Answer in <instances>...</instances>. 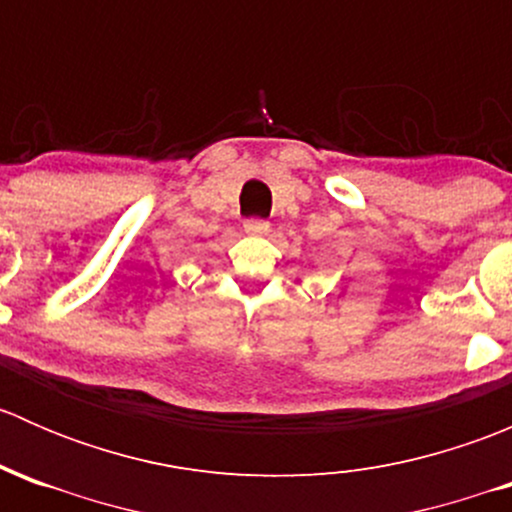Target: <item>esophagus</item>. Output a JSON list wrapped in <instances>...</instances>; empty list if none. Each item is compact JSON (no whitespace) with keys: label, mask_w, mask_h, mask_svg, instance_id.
Returning a JSON list of instances; mask_svg holds the SVG:
<instances>
[{"label":"esophagus","mask_w":512,"mask_h":512,"mask_svg":"<svg viewBox=\"0 0 512 512\" xmlns=\"http://www.w3.org/2000/svg\"><path fill=\"white\" fill-rule=\"evenodd\" d=\"M245 232L247 235H267L270 232V223L260 218H250L245 220Z\"/></svg>","instance_id":"esophagus-1"}]
</instances>
